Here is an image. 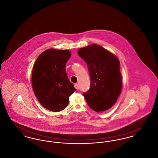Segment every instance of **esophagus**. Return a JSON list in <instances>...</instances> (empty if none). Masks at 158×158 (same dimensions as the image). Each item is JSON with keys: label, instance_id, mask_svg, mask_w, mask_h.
I'll return each mask as SVG.
<instances>
[{"label": "esophagus", "instance_id": "34e87169", "mask_svg": "<svg viewBox=\"0 0 158 158\" xmlns=\"http://www.w3.org/2000/svg\"><path fill=\"white\" fill-rule=\"evenodd\" d=\"M74 86H75V88L76 89H79V85H78L77 83H75V85H74Z\"/></svg>", "mask_w": 158, "mask_h": 158}]
</instances>
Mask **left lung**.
Instances as JSON below:
<instances>
[{"mask_svg": "<svg viewBox=\"0 0 158 158\" xmlns=\"http://www.w3.org/2000/svg\"><path fill=\"white\" fill-rule=\"evenodd\" d=\"M78 54L88 65L89 90L83 95L92 110L102 112L111 108L122 90L120 61L114 54L98 44L81 48Z\"/></svg>", "mask_w": 158, "mask_h": 158, "instance_id": "1", "label": "left lung"}]
</instances>
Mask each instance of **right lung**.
I'll use <instances>...</instances> for the list:
<instances>
[{"label":"right lung","mask_w":158,"mask_h":158,"mask_svg":"<svg viewBox=\"0 0 158 158\" xmlns=\"http://www.w3.org/2000/svg\"><path fill=\"white\" fill-rule=\"evenodd\" d=\"M70 56L69 50L49 48L38 56L33 68L31 83L34 94L41 105L53 112L66 108L69 97L76 90L66 72Z\"/></svg>","instance_id":"obj_1"}]
</instances>
